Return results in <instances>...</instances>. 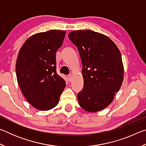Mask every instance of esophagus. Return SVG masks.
I'll list each match as a JSON object with an SVG mask.
<instances>
[{
	"instance_id": "34e87169",
	"label": "esophagus",
	"mask_w": 146,
	"mask_h": 146,
	"mask_svg": "<svg viewBox=\"0 0 146 146\" xmlns=\"http://www.w3.org/2000/svg\"><path fill=\"white\" fill-rule=\"evenodd\" d=\"M68 80L70 81V82H71V81L72 80V76H71V75H68Z\"/></svg>"
}]
</instances>
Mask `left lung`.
I'll return each mask as SVG.
<instances>
[{
    "label": "left lung",
    "instance_id": "obj_1",
    "mask_svg": "<svg viewBox=\"0 0 146 146\" xmlns=\"http://www.w3.org/2000/svg\"><path fill=\"white\" fill-rule=\"evenodd\" d=\"M69 38L77 47L82 63L84 88L78 104L86 111L107 108L123 80L122 56L116 44L105 35L91 30L73 31Z\"/></svg>",
    "mask_w": 146,
    "mask_h": 146
}]
</instances>
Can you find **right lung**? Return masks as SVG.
I'll return each mask as SVG.
<instances>
[{"label":"right lung","instance_id":"obj_1","mask_svg":"<svg viewBox=\"0 0 146 146\" xmlns=\"http://www.w3.org/2000/svg\"><path fill=\"white\" fill-rule=\"evenodd\" d=\"M66 31L49 30L33 35L20 49L16 62L17 82L28 102L38 110L58 104L66 82L56 73V53Z\"/></svg>","mask_w":146,"mask_h":146}]
</instances>
